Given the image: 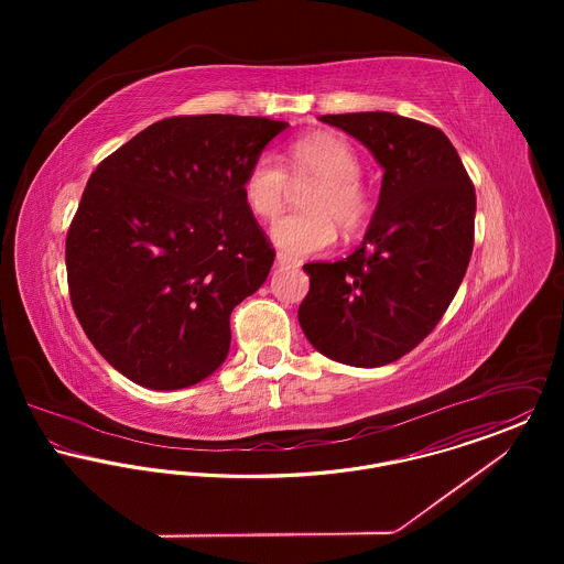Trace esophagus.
I'll return each mask as SVG.
<instances>
[{"mask_svg": "<svg viewBox=\"0 0 564 564\" xmlns=\"http://www.w3.org/2000/svg\"><path fill=\"white\" fill-rule=\"evenodd\" d=\"M275 264H278V267H297V260L291 258V256L284 253V251H278V253H275Z\"/></svg>", "mask_w": 564, "mask_h": 564, "instance_id": "esophagus-1", "label": "esophagus"}]
</instances>
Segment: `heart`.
I'll use <instances>...</instances> for the list:
<instances>
[{"mask_svg":"<svg viewBox=\"0 0 564 564\" xmlns=\"http://www.w3.org/2000/svg\"><path fill=\"white\" fill-rule=\"evenodd\" d=\"M292 180L280 162L260 154L242 175L247 208L260 219L282 213L293 184H315L302 206L306 213L286 215L271 228V241L289 256H311L332 245L336 228L358 232L369 217V195L360 184V159L354 145L336 132H313L297 139L284 154Z\"/></svg>","mask_w":564,"mask_h":564,"instance_id":"b5f03b06","label":"heart"}]
</instances>
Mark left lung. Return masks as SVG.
<instances>
[{
  "mask_svg": "<svg viewBox=\"0 0 564 564\" xmlns=\"http://www.w3.org/2000/svg\"><path fill=\"white\" fill-rule=\"evenodd\" d=\"M382 166L376 213L343 260L308 262L297 319L323 356L382 367L414 349L445 315L474 251L476 188L452 141L393 112L323 115Z\"/></svg>",
  "mask_w": 564,
  "mask_h": 564,
  "instance_id": "obj_1",
  "label": "left lung"
}]
</instances>
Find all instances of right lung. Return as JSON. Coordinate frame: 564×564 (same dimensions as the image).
<instances>
[{"instance_id": "right-lung-1", "label": "right lung", "mask_w": 564, "mask_h": 564, "mask_svg": "<svg viewBox=\"0 0 564 564\" xmlns=\"http://www.w3.org/2000/svg\"><path fill=\"white\" fill-rule=\"evenodd\" d=\"M286 128L267 117H171L88 177L65 251L72 304L95 349L134 384L186 389L228 358L230 315L275 258L242 175Z\"/></svg>"}]
</instances>
